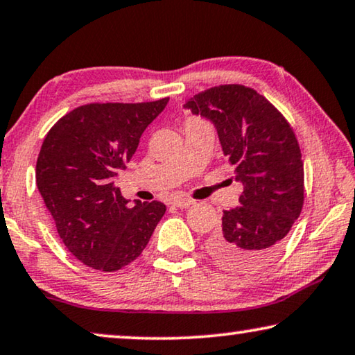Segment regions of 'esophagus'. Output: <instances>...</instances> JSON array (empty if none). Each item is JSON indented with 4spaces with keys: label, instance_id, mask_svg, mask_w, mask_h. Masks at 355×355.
<instances>
[{
    "label": "esophagus",
    "instance_id": "obj_1",
    "mask_svg": "<svg viewBox=\"0 0 355 355\" xmlns=\"http://www.w3.org/2000/svg\"><path fill=\"white\" fill-rule=\"evenodd\" d=\"M191 204H194V201H193V199H189V198H175L172 201V206L180 207V209L191 206Z\"/></svg>",
    "mask_w": 355,
    "mask_h": 355
}]
</instances>
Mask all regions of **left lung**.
Masks as SVG:
<instances>
[{"instance_id":"obj_1","label":"left lung","mask_w":355,"mask_h":355,"mask_svg":"<svg viewBox=\"0 0 355 355\" xmlns=\"http://www.w3.org/2000/svg\"><path fill=\"white\" fill-rule=\"evenodd\" d=\"M211 119L223 154L243 184L239 206L223 211L207 251L233 272L275 259L304 206V162L296 133L266 96L244 85H218L184 103Z\"/></svg>"}]
</instances>
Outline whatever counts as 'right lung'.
Wrapping results in <instances>:
<instances>
[{"mask_svg": "<svg viewBox=\"0 0 355 355\" xmlns=\"http://www.w3.org/2000/svg\"><path fill=\"white\" fill-rule=\"evenodd\" d=\"M167 103L83 104L44 137L35 171L38 191L62 243L85 266L101 272L128 266L166 214L159 201L130 206L114 178Z\"/></svg>", "mask_w": 355, "mask_h": 355, "instance_id": "obj_1", "label": "right lung"}]
</instances>
